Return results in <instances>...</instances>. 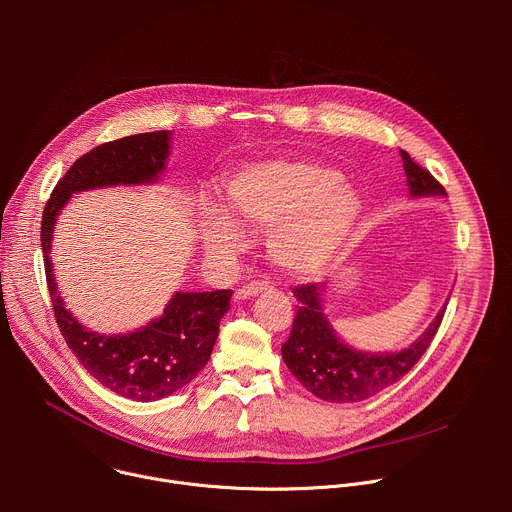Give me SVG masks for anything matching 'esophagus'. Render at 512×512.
Returning <instances> with one entry per match:
<instances>
[{
  "instance_id": "1",
  "label": "esophagus",
  "mask_w": 512,
  "mask_h": 512,
  "mask_svg": "<svg viewBox=\"0 0 512 512\" xmlns=\"http://www.w3.org/2000/svg\"><path fill=\"white\" fill-rule=\"evenodd\" d=\"M271 285L267 281H251V283H245L241 285L237 291H235V300H249L253 296H259L263 294V291H267Z\"/></svg>"
}]
</instances>
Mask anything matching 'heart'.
I'll use <instances>...</instances> for the list:
<instances>
[{
	"mask_svg": "<svg viewBox=\"0 0 512 512\" xmlns=\"http://www.w3.org/2000/svg\"><path fill=\"white\" fill-rule=\"evenodd\" d=\"M227 210L204 202L200 241L214 259L243 251L245 233L266 231L271 263L291 277L324 271L352 235L362 214L360 194L336 168L281 158L241 168L227 182Z\"/></svg>",
	"mask_w": 512,
	"mask_h": 512,
	"instance_id": "obj_1",
	"label": "heart"
}]
</instances>
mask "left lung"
Segmentation results:
<instances>
[{"mask_svg":"<svg viewBox=\"0 0 512 512\" xmlns=\"http://www.w3.org/2000/svg\"><path fill=\"white\" fill-rule=\"evenodd\" d=\"M411 198L446 196L444 186L427 170L401 152ZM324 283L294 289L298 314L287 342L281 346L283 362L310 393L330 403H356L369 399L405 377L431 344L442 324L446 306L437 312L427 330L407 348L397 352H364L340 340L324 314Z\"/></svg>","mask_w":512,"mask_h":512,"instance_id":"left-lung-1","label":"left lung"}]
</instances>
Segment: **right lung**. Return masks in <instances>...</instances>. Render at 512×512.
Instances as JSON below:
<instances>
[{"instance_id": "obj_1", "label": "right lung", "mask_w": 512, "mask_h": 512, "mask_svg": "<svg viewBox=\"0 0 512 512\" xmlns=\"http://www.w3.org/2000/svg\"><path fill=\"white\" fill-rule=\"evenodd\" d=\"M170 131H152L107 141L79 158L60 178L42 216V251L58 328L79 362L113 393L150 403L186 387L210 358L218 324L229 312L231 289L176 291L164 314L127 334H101L72 316L60 294L50 259L56 218L72 194L156 184L170 158Z\"/></svg>"}]
</instances>
